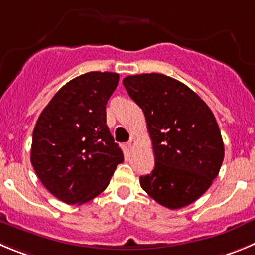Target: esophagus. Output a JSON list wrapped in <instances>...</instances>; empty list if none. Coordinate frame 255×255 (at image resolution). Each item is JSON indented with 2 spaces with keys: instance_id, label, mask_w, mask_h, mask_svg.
<instances>
[{
  "instance_id": "34e87169",
  "label": "esophagus",
  "mask_w": 255,
  "mask_h": 255,
  "mask_svg": "<svg viewBox=\"0 0 255 255\" xmlns=\"http://www.w3.org/2000/svg\"><path fill=\"white\" fill-rule=\"evenodd\" d=\"M134 144H135V139H134V137H130L129 141H128V143H127L128 148L133 149V148H134Z\"/></svg>"
}]
</instances>
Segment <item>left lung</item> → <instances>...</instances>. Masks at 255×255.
<instances>
[{
  "mask_svg": "<svg viewBox=\"0 0 255 255\" xmlns=\"http://www.w3.org/2000/svg\"><path fill=\"white\" fill-rule=\"evenodd\" d=\"M123 85L143 111L154 153V168L139 177L141 187L172 210L190 205L210 187L224 160L213 112L187 85L163 74L129 75Z\"/></svg>",
  "mask_w": 255,
  "mask_h": 255,
  "instance_id": "8db88e82",
  "label": "left lung"
}]
</instances>
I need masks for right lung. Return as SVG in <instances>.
<instances>
[{
    "label": "right lung",
    "mask_w": 255,
    "mask_h": 255,
    "mask_svg": "<svg viewBox=\"0 0 255 255\" xmlns=\"http://www.w3.org/2000/svg\"><path fill=\"white\" fill-rule=\"evenodd\" d=\"M118 80V74L108 71L79 75L52 97L37 120L31 165L63 203L84 204L98 196L123 162L106 113Z\"/></svg>",
    "instance_id": "1"
}]
</instances>
